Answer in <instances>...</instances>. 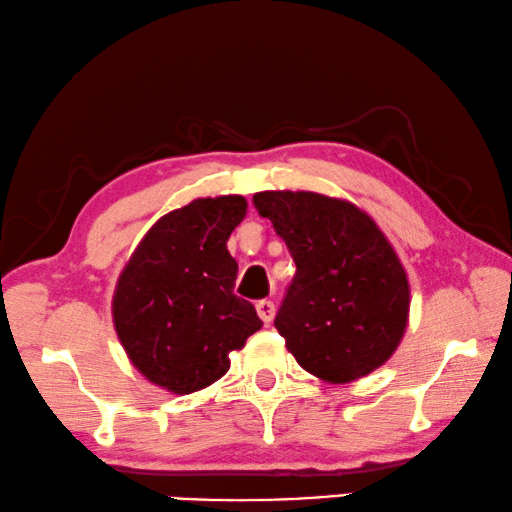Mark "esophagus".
<instances>
[{"instance_id": "1", "label": "esophagus", "mask_w": 512, "mask_h": 512, "mask_svg": "<svg viewBox=\"0 0 512 512\" xmlns=\"http://www.w3.org/2000/svg\"><path fill=\"white\" fill-rule=\"evenodd\" d=\"M256 312H258V317L263 319V324H270V321L274 319L276 308H274V303L270 299H263V301L256 303Z\"/></svg>"}]
</instances>
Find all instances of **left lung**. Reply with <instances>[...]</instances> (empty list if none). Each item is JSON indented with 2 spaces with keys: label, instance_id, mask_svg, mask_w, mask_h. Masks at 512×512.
I'll return each instance as SVG.
<instances>
[{
  "label": "left lung",
  "instance_id": "obj_1",
  "mask_svg": "<svg viewBox=\"0 0 512 512\" xmlns=\"http://www.w3.org/2000/svg\"><path fill=\"white\" fill-rule=\"evenodd\" d=\"M254 206L297 265L274 319L294 360L333 384L387 362L407 328L409 281L371 215L310 191H263Z\"/></svg>",
  "mask_w": 512,
  "mask_h": 512
}]
</instances>
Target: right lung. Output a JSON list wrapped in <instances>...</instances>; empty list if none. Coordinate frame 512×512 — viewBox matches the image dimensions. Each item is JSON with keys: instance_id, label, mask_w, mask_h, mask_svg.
<instances>
[{"instance_id": "1", "label": "right lung", "mask_w": 512, "mask_h": 512, "mask_svg": "<svg viewBox=\"0 0 512 512\" xmlns=\"http://www.w3.org/2000/svg\"><path fill=\"white\" fill-rule=\"evenodd\" d=\"M247 213L242 195L197 197L166 213L130 256L112 299L114 328L143 378L177 396L229 371V353L261 330L233 294L238 263L227 240Z\"/></svg>"}]
</instances>
